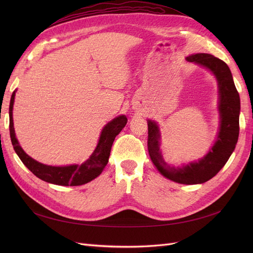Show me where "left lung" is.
Returning <instances> with one entry per match:
<instances>
[{
	"label": "left lung",
	"instance_id": "left-lung-1",
	"mask_svg": "<svg viewBox=\"0 0 253 253\" xmlns=\"http://www.w3.org/2000/svg\"><path fill=\"white\" fill-rule=\"evenodd\" d=\"M187 61L208 68L216 77L220 114L217 139L208 154L198 162L182 167H171L165 162L160 152L158 126L155 121L148 120V150L152 163L165 177L183 185H196L214 177L226 165L234 151L240 133L241 102L230 68L223 60L209 53H196L187 57Z\"/></svg>",
	"mask_w": 253,
	"mask_h": 253
}]
</instances>
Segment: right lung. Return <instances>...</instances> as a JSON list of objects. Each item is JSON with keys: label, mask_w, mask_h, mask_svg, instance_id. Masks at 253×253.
I'll return each instance as SVG.
<instances>
[{"label": "right lung", "mask_w": 253, "mask_h": 253, "mask_svg": "<svg viewBox=\"0 0 253 253\" xmlns=\"http://www.w3.org/2000/svg\"><path fill=\"white\" fill-rule=\"evenodd\" d=\"M14 95H16V91L12 93L9 104L10 138L14 151H16L18 156L22 160V163L27 167V169L30 170V172H33L38 178L59 186H81L95 179L97 176L101 174L105 166L109 163L110 153L115 137L121 132V129L126 126L127 122V119L125 115L114 118L104 126L101 132L100 138H99L97 148L85 163L82 164L81 166L72 165L66 167H51L38 163L37 160L28 156L20 147V144L16 138V134H14L12 120Z\"/></svg>", "instance_id": "obj_1"}]
</instances>
